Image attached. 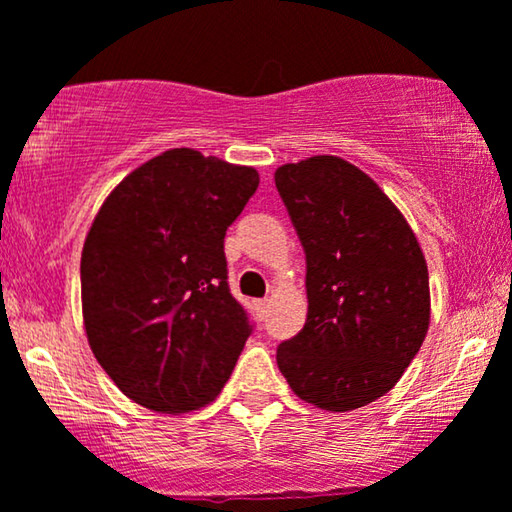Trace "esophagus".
<instances>
[{"instance_id": "1", "label": "esophagus", "mask_w": 512, "mask_h": 512, "mask_svg": "<svg viewBox=\"0 0 512 512\" xmlns=\"http://www.w3.org/2000/svg\"><path fill=\"white\" fill-rule=\"evenodd\" d=\"M255 311H257V316H260V318L267 316V311H269V299H257V302H255Z\"/></svg>"}]
</instances>
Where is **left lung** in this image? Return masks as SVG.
Returning <instances> with one entry per match:
<instances>
[{
    "mask_svg": "<svg viewBox=\"0 0 512 512\" xmlns=\"http://www.w3.org/2000/svg\"><path fill=\"white\" fill-rule=\"evenodd\" d=\"M306 252V323L276 351L304 403L351 412L391 391L431 323L421 245L395 203L353 163L320 154L274 175Z\"/></svg>",
    "mask_w": 512,
    "mask_h": 512,
    "instance_id": "left-lung-1",
    "label": "left lung"
}]
</instances>
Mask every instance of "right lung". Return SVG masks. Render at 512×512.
Masks as SVG:
<instances>
[{
	"label": "right lung",
	"instance_id": "add662e5",
	"mask_svg": "<svg viewBox=\"0 0 512 512\" xmlns=\"http://www.w3.org/2000/svg\"><path fill=\"white\" fill-rule=\"evenodd\" d=\"M260 185L189 147L126 175L81 250V311L91 351L133 403L185 414L213 403L252 325L231 297L224 234Z\"/></svg>",
	"mask_w": 512,
	"mask_h": 512
}]
</instances>
